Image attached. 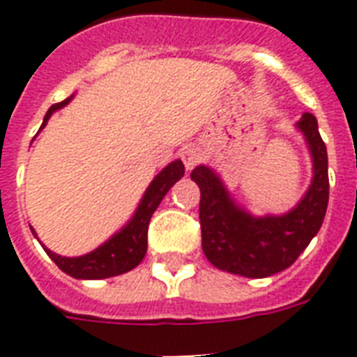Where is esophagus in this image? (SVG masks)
Returning <instances> with one entry per match:
<instances>
[{
	"label": "esophagus",
	"mask_w": 357,
	"mask_h": 357,
	"mask_svg": "<svg viewBox=\"0 0 357 357\" xmlns=\"http://www.w3.org/2000/svg\"><path fill=\"white\" fill-rule=\"evenodd\" d=\"M179 157H181L185 168L192 170L198 165V161H200V150L196 146H183L181 151H179Z\"/></svg>",
	"instance_id": "34e87169"
}]
</instances>
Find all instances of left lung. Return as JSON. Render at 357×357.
Listing matches in <instances>:
<instances>
[{"instance_id": "obj_1", "label": "left lung", "mask_w": 357, "mask_h": 357, "mask_svg": "<svg viewBox=\"0 0 357 357\" xmlns=\"http://www.w3.org/2000/svg\"><path fill=\"white\" fill-rule=\"evenodd\" d=\"M311 161L313 178L302 200L283 215L255 217L238 206L213 168L200 165L190 172L198 183L202 248L211 265L244 278H266L285 271L319 234L328 207V153L317 119L304 113L296 122Z\"/></svg>"}]
</instances>
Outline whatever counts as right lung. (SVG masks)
<instances>
[{
  "instance_id": "right-lung-1",
  "label": "right lung",
  "mask_w": 357,
  "mask_h": 357,
  "mask_svg": "<svg viewBox=\"0 0 357 357\" xmlns=\"http://www.w3.org/2000/svg\"><path fill=\"white\" fill-rule=\"evenodd\" d=\"M72 98H74V94L66 98L64 102L55 103V105L47 109L40 129L46 128L47 120L52 119V114L59 109H63L64 105H68L72 102ZM183 174L185 167L179 159H176V161L162 168L161 172L151 179V183L148 185V189H146L144 196L140 198L139 207L135 209L133 217L129 218V222L120 231H116L113 237L107 238L105 243L100 244L96 250H92L89 254L79 255V257H64V255H59L50 248H46L42 243L40 244L61 271L66 272L68 276L77 278V280H103V278L119 276L123 272H129L144 259L146 250H148V224H150L151 215L159 207V204L170 190V187L183 178ZM31 231L36 237L35 229H31Z\"/></svg>"
}]
</instances>
